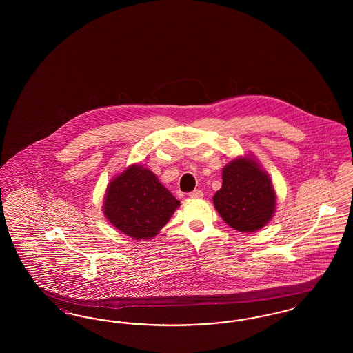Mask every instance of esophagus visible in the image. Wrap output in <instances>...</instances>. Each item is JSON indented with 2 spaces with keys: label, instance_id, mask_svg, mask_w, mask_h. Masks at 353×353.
I'll use <instances>...</instances> for the list:
<instances>
[{
  "label": "esophagus",
  "instance_id": "obj_1",
  "mask_svg": "<svg viewBox=\"0 0 353 353\" xmlns=\"http://www.w3.org/2000/svg\"><path fill=\"white\" fill-rule=\"evenodd\" d=\"M189 197H190V199H202V197H203V192L199 190V189H197V190H193V192L189 193Z\"/></svg>",
  "mask_w": 353,
  "mask_h": 353
}]
</instances>
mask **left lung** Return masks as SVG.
<instances>
[{
	"label": "left lung",
	"instance_id": "left-lung-1",
	"mask_svg": "<svg viewBox=\"0 0 353 353\" xmlns=\"http://www.w3.org/2000/svg\"><path fill=\"white\" fill-rule=\"evenodd\" d=\"M213 203L222 219L238 232L252 233L269 222L275 192L269 176L252 159H235L222 172V188Z\"/></svg>",
	"mask_w": 353,
	"mask_h": 353
}]
</instances>
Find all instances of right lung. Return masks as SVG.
<instances>
[{"instance_id":"obj_1","label":"right lung","mask_w":353,"mask_h":353,"mask_svg":"<svg viewBox=\"0 0 353 353\" xmlns=\"http://www.w3.org/2000/svg\"><path fill=\"white\" fill-rule=\"evenodd\" d=\"M179 205L150 169L132 165L108 186L104 214L121 233L150 239L167 225Z\"/></svg>"}]
</instances>
